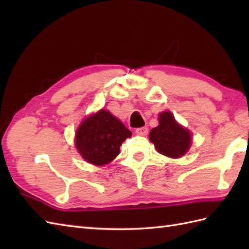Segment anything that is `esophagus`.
<instances>
[{
	"mask_svg": "<svg viewBox=\"0 0 249 249\" xmlns=\"http://www.w3.org/2000/svg\"><path fill=\"white\" fill-rule=\"evenodd\" d=\"M147 131H149V129H147L146 126H143V127H139L136 129V134L139 135V136H145L147 135Z\"/></svg>",
	"mask_w": 249,
	"mask_h": 249,
	"instance_id": "1",
	"label": "esophagus"
}]
</instances>
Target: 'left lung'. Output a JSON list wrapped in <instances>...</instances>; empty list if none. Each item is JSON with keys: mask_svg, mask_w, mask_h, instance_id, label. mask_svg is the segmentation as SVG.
<instances>
[{"mask_svg": "<svg viewBox=\"0 0 249 249\" xmlns=\"http://www.w3.org/2000/svg\"><path fill=\"white\" fill-rule=\"evenodd\" d=\"M157 127L151 129L150 140L160 154L170 158L182 157L192 145V134L179 125L170 111L158 115Z\"/></svg>", "mask_w": 249, "mask_h": 249, "instance_id": "8db88e82", "label": "left lung"}]
</instances>
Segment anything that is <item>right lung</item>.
<instances>
[{"mask_svg": "<svg viewBox=\"0 0 249 249\" xmlns=\"http://www.w3.org/2000/svg\"><path fill=\"white\" fill-rule=\"evenodd\" d=\"M131 131L108 110L89 115L79 126L75 143L83 160L104 166L120 154V146L130 138Z\"/></svg>", "mask_w": 249, "mask_h": 249, "instance_id": "1", "label": "right lung"}]
</instances>
